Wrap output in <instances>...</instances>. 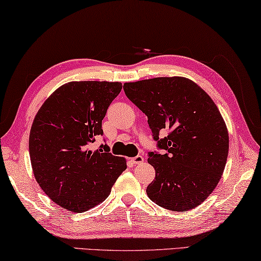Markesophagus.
<instances>
[{
	"label": "esophagus",
	"instance_id": "34e87169",
	"mask_svg": "<svg viewBox=\"0 0 261 261\" xmlns=\"http://www.w3.org/2000/svg\"><path fill=\"white\" fill-rule=\"evenodd\" d=\"M130 161L134 165H138V164H142L143 161H144V156L143 155H140V154H138V155H136V156H134V158H131L130 159Z\"/></svg>",
	"mask_w": 261,
	"mask_h": 261
}]
</instances>
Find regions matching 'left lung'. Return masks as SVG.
I'll list each match as a JSON object with an SVG mask.
<instances>
[{
  "label": "left lung",
  "mask_w": 261,
  "mask_h": 261,
  "mask_svg": "<svg viewBox=\"0 0 261 261\" xmlns=\"http://www.w3.org/2000/svg\"><path fill=\"white\" fill-rule=\"evenodd\" d=\"M147 116L158 150L148 152L155 179L146 193L155 204L188 212L201 204L224 171L229 135L220 110L201 87L186 77H154L123 86ZM161 132L168 136L159 139Z\"/></svg>",
  "instance_id": "left-lung-1"
}]
</instances>
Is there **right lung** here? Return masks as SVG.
<instances>
[{
	"instance_id": "add662e5",
	"label": "right lung",
	"mask_w": 261,
	"mask_h": 261,
	"mask_svg": "<svg viewBox=\"0 0 261 261\" xmlns=\"http://www.w3.org/2000/svg\"><path fill=\"white\" fill-rule=\"evenodd\" d=\"M121 90V82H68L44 102L32 123L29 151L37 182L73 213L105 201L126 169L125 159L111 154L108 145L89 150L103 135L102 119Z\"/></svg>"
}]
</instances>
